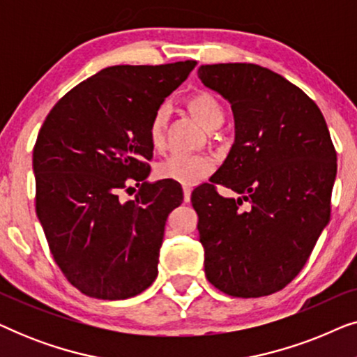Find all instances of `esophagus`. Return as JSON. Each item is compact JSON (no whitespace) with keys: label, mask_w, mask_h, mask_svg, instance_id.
Listing matches in <instances>:
<instances>
[{"label":"esophagus","mask_w":357,"mask_h":357,"mask_svg":"<svg viewBox=\"0 0 357 357\" xmlns=\"http://www.w3.org/2000/svg\"><path fill=\"white\" fill-rule=\"evenodd\" d=\"M190 198H192V188L185 185V187H183V199H185V203H188Z\"/></svg>","instance_id":"esophagus-1"}]
</instances>
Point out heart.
<instances>
[{
    "instance_id": "b5f03b06",
    "label": "heart",
    "mask_w": 357,
    "mask_h": 357,
    "mask_svg": "<svg viewBox=\"0 0 357 357\" xmlns=\"http://www.w3.org/2000/svg\"><path fill=\"white\" fill-rule=\"evenodd\" d=\"M185 105L195 120L204 128L211 130L222 121L224 112L218 97L208 91H198L185 99ZM167 107L160 105L154 110L148 125V138L154 151H160L165 144V126H167ZM213 164L211 159L202 154L174 153L155 165L159 178L174 180L183 185H193L209 174Z\"/></svg>"
}]
</instances>
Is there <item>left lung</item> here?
<instances>
[{
    "mask_svg": "<svg viewBox=\"0 0 357 357\" xmlns=\"http://www.w3.org/2000/svg\"><path fill=\"white\" fill-rule=\"evenodd\" d=\"M232 107L236 141L192 193L204 273L232 297H261L289 284L330 221L336 151L314 100L278 73L252 63L198 68ZM216 184L239 198L224 199Z\"/></svg>",
    "mask_w": 357,
    "mask_h": 357,
    "instance_id": "8db88e82",
    "label": "left lung"
}]
</instances>
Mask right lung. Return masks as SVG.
Returning a JSON list of instances; mask_svg holds the SVG:
<instances>
[{
	"mask_svg": "<svg viewBox=\"0 0 357 357\" xmlns=\"http://www.w3.org/2000/svg\"><path fill=\"white\" fill-rule=\"evenodd\" d=\"M197 61L116 65L61 97L36 146V211L66 280L96 299H128L153 284L169 213L183 202L172 180L146 182L154 110ZM135 181L133 200L121 189Z\"/></svg>",
	"mask_w": 357,
	"mask_h": 357,
	"instance_id": "1",
	"label": "right lung"
}]
</instances>
